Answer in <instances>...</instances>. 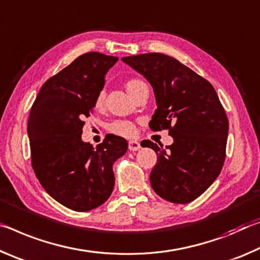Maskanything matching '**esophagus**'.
<instances>
[{
	"instance_id": "obj_1",
	"label": "esophagus",
	"mask_w": 260,
	"mask_h": 260,
	"mask_svg": "<svg viewBox=\"0 0 260 260\" xmlns=\"http://www.w3.org/2000/svg\"><path fill=\"white\" fill-rule=\"evenodd\" d=\"M140 147L142 146H140V143L137 142V140H130L129 142V150L130 151H133V152L138 151Z\"/></svg>"
}]
</instances>
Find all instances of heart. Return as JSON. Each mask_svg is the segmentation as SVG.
<instances>
[{
    "label": "heart",
    "instance_id": "obj_1",
    "mask_svg": "<svg viewBox=\"0 0 260 260\" xmlns=\"http://www.w3.org/2000/svg\"><path fill=\"white\" fill-rule=\"evenodd\" d=\"M144 85L146 84L144 83L143 80L130 79L126 82L125 87H126V91L129 92V94L133 96L140 87L144 86ZM104 101H105V92L101 91L95 99V107L100 108L101 106L104 105ZM108 130L114 135L121 136V137H125V138L134 137L136 135V125L130 121H115L112 123V124H109Z\"/></svg>",
    "mask_w": 260,
    "mask_h": 260
}]
</instances>
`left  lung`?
I'll list each match as a JSON object with an SVG mask.
<instances>
[{
  "instance_id": "1",
  "label": "left lung",
  "mask_w": 260,
  "mask_h": 260,
  "mask_svg": "<svg viewBox=\"0 0 260 260\" xmlns=\"http://www.w3.org/2000/svg\"><path fill=\"white\" fill-rule=\"evenodd\" d=\"M152 85L156 109L152 130L168 129L174 139L166 150L151 140L158 160L150 174L161 198L186 204L208 189L226 158L228 118L214 87L176 58L160 53L122 57Z\"/></svg>"
}]
</instances>
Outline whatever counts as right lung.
Instances as JSON below:
<instances>
[{
    "label": "right lung",
    "mask_w": 260,
    "mask_h": 260,
    "mask_svg": "<svg viewBox=\"0 0 260 260\" xmlns=\"http://www.w3.org/2000/svg\"><path fill=\"white\" fill-rule=\"evenodd\" d=\"M117 59L96 52L80 55L42 85L29 113L34 173L46 192L70 210L91 211L107 201L115 183L113 165L127 150L126 140L115 135L95 148L82 139L84 118Z\"/></svg>",
    "instance_id": "right-lung-1"
}]
</instances>
